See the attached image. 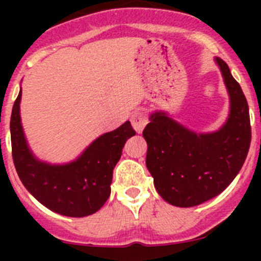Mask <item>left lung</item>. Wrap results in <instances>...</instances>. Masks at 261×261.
Listing matches in <instances>:
<instances>
[{
	"mask_svg": "<svg viewBox=\"0 0 261 261\" xmlns=\"http://www.w3.org/2000/svg\"><path fill=\"white\" fill-rule=\"evenodd\" d=\"M18 94L11 111V155L23 186L40 204L66 217H86L102 208L110 197L107 170L119 159L128 138L136 135L130 121L99 136L77 159L64 165L41 162L32 154L20 123Z\"/></svg>",
	"mask_w": 261,
	"mask_h": 261,
	"instance_id": "8db88e82",
	"label": "left lung"
}]
</instances>
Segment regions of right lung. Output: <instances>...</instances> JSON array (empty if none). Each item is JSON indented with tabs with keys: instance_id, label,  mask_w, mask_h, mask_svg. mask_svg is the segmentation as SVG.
Wrapping results in <instances>:
<instances>
[{
	"instance_id": "obj_1",
	"label": "right lung",
	"mask_w": 261,
	"mask_h": 261,
	"mask_svg": "<svg viewBox=\"0 0 261 261\" xmlns=\"http://www.w3.org/2000/svg\"><path fill=\"white\" fill-rule=\"evenodd\" d=\"M230 115L214 133L196 135L162 112L150 116L144 129L147 158L153 159L154 184L168 204L190 208L213 199L241 171L251 142L248 105L230 71L225 73Z\"/></svg>"
}]
</instances>
